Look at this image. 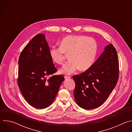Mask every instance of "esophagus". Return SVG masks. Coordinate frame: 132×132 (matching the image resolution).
<instances>
[{
	"mask_svg": "<svg viewBox=\"0 0 132 132\" xmlns=\"http://www.w3.org/2000/svg\"><path fill=\"white\" fill-rule=\"evenodd\" d=\"M64 78H65V79H70V76H64Z\"/></svg>",
	"mask_w": 132,
	"mask_h": 132,
	"instance_id": "1",
	"label": "esophagus"
}]
</instances>
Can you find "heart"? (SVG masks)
I'll return each instance as SVG.
<instances>
[{"label":"heart","mask_w":132,"mask_h":132,"mask_svg":"<svg viewBox=\"0 0 132 132\" xmlns=\"http://www.w3.org/2000/svg\"><path fill=\"white\" fill-rule=\"evenodd\" d=\"M60 47H52L50 50L51 59L55 63L63 64L65 54L69 55V61L61 69L60 72L71 74L79 68L89 69L93 64L97 53V44L92 37L84 35H68L60 42Z\"/></svg>","instance_id":"obj_1"}]
</instances>
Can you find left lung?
<instances>
[{"label": "left lung", "mask_w": 132, "mask_h": 132, "mask_svg": "<svg viewBox=\"0 0 132 132\" xmlns=\"http://www.w3.org/2000/svg\"><path fill=\"white\" fill-rule=\"evenodd\" d=\"M119 73L118 54L110 44L89 69L72 77L76 85L73 94L76 103L85 110L100 106L116 87Z\"/></svg>", "instance_id": "obj_1"}]
</instances>
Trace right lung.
Listing matches in <instances>:
<instances>
[{
  "label": "right lung",
  "mask_w": 132,
  "mask_h": 132,
  "mask_svg": "<svg viewBox=\"0 0 132 132\" xmlns=\"http://www.w3.org/2000/svg\"><path fill=\"white\" fill-rule=\"evenodd\" d=\"M18 65V85L26 100L37 109L49 106L64 77L53 75L57 69L44 34H37L28 43L21 53Z\"/></svg>",
  "instance_id": "right-lung-1"
}]
</instances>
